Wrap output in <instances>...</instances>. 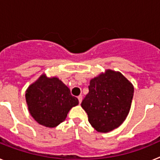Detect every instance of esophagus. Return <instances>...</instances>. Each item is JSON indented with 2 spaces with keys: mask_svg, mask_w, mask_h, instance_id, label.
<instances>
[{
  "mask_svg": "<svg viewBox=\"0 0 160 160\" xmlns=\"http://www.w3.org/2000/svg\"><path fill=\"white\" fill-rule=\"evenodd\" d=\"M78 99L79 104H81L82 101V95H79L78 97Z\"/></svg>",
  "mask_w": 160,
  "mask_h": 160,
  "instance_id": "1",
  "label": "esophagus"
}]
</instances>
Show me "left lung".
Returning a JSON list of instances; mask_svg holds the SVG:
<instances>
[{"label": "left lung", "instance_id": "1", "mask_svg": "<svg viewBox=\"0 0 160 160\" xmlns=\"http://www.w3.org/2000/svg\"><path fill=\"white\" fill-rule=\"evenodd\" d=\"M133 85L120 72L106 70L90 80L89 93L82 102L89 122L98 132L118 128L129 114Z\"/></svg>", "mask_w": 160, "mask_h": 160}]
</instances>
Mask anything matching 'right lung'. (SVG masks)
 <instances>
[{
  "label": "right lung",
  "mask_w": 160,
  "mask_h": 160,
  "mask_svg": "<svg viewBox=\"0 0 160 160\" xmlns=\"http://www.w3.org/2000/svg\"><path fill=\"white\" fill-rule=\"evenodd\" d=\"M32 117L46 128H55L66 119L68 112L78 104V99L58 78L42 74L25 92Z\"/></svg>",
  "instance_id": "right-lung-1"
}]
</instances>
